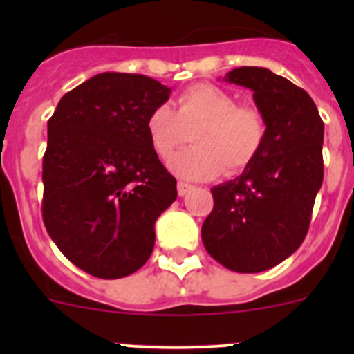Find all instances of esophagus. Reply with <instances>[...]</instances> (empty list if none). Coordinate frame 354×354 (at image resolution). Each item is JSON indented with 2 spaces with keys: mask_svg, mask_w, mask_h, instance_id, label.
Returning <instances> with one entry per match:
<instances>
[{
  "mask_svg": "<svg viewBox=\"0 0 354 354\" xmlns=\"http://www.w3.org/2000/svg\"><path fill=\"white\" fill-rule=\"evenodd\" d=\"M190 190H192V185L183 183V181H180V183H178V195H180V197H185V195H187Z\"/></svg>",
  "mask_w": 354,
  "mask_h": 354,
  "instance_id": "obj_1",
  "label": "esophagus"
}]
</instances>
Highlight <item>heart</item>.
Returning <instances> with one entry per match:
<instances>
[{"label":"heart","instance_id":"heart-1","mask_svg":"<svg viewBox=\"0 0 354 354\" xmlns=\"http://www.w3.org/2000/svg\"><path fill=\"white\" fill-rule=\"evenodd\" d=\"M192 130L195 147L171 160L173 173L188 181L210 180L223 169L230 174L245 169L259 156L267 135L259 109L240 106L233 94L210 84L185 88L174 109L159 104L145 120L152 151L162 160L174 156Z\"/></svg>","mask_w":354,"mask_h":354}]
</instances>
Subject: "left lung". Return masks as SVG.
<instances>
[{
    "instance_id": "obj_1",
    "label": "left lung",
    "mask_w": 354,
    "mask_h": 354,
    "mask_svg": "<svg viewBox=\"0 0 354 354\" xmlns=\"http://www.w3.org/2000/svg\"><path fill=\"white\" fill-rule=\"evenodd\" d=\"M223 80L253 92L267 135L240 176L210 190L202 241L226 269L262 272L305 240L324 180V121L303 88L267 68H234Z\"/></svg>"
}]
</instances>
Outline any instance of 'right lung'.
Here are the masks:
<instances>
[{
    "instance_id": "add662e5",
    "label": "right lung",
    "mask_w": 354,
    "mask_h": 354,
    "mask_svg": "<svg viewBox=\"0 0 354 354\" xmlns=\"http://www.w3.org/2000/svg\"><path fill=\"white\" fill-rule=\"evenodd\" d=\"M171 88L151 77L106 71L59 99L42 159V219L63 255L101 279L140 269L156 221L178 197L151 147L145 120Z\"/></svg>"
}]
</instances>
